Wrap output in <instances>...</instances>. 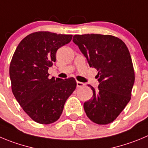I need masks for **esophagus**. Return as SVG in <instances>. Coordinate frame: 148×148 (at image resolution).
Returning <instances> with one entry per match:
<instances>
[{
  "label": "esophagus",
  "instance_id": "obj_1",
  "mask_svg": "<svg viewBox=\"0 0 148 148\" xmlns=\"http://www.w3.org/2000/svg\"><path fill=\"white\" fill-rule=\"evenodd\" d=\"M84 85H85V84L82 83V82H79V81H77V88H81V87H83Z\"/></svg>",
  "mask_w": 148,
  "mask_h": 148
}]
</instances>
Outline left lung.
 I'll use <instances>...</instances> for the list:
<instances>
[{"label":"left lung","mask_w":148,"mask_h":148,"mask_svg":"<svg viewBox=\"0 0 148 148\" xmlns=\"http://www.w3.org/2000/svg\"><path fill=\"white\" fill-rule=\"evenodd\" d=\"M73 41L85 55L90 67L99 71V89L96 90L88 85L93 95L84 103L85 113L95 123H110L132 96L135 77L130 52L122 40L111 35H75Z\"/></svg>","instance_id":"8db88e82"}]
</instances>
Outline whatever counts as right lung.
<instances>
[{"label": "right lung", "mask_w": 148, "mask_h": 148, "mask_svg": "<svg viewBox=\"0 0 148 148\" xmlns=\"http://www.w3.org/2000/svg\"><path fill=\"white\" fill-rule=\"evenodd\" d=\"M72 35L38 31L18 45L9 66L12 93L23 110L35 122L50 124L60 118L65 102L77 87L75 79L49 78L48 69L56 52Z\"/></svg>", "instance_id": "1"}]
</instances>
